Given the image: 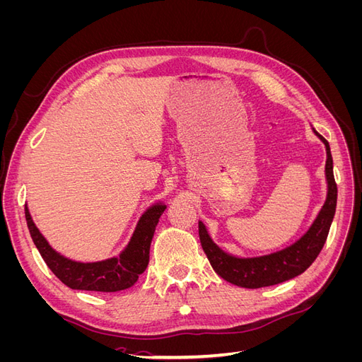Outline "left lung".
<instances>
[{
    "mask_svg": "<svg viewBox=\"0 0 362 362\" xmlns=\"http://www.w3.org/2000/svg\"><path fill=\"white\" fill-rule=\"evenodd\" d=\"M326 148L325 177L327 184L326 201L311 226L299 240L281 250L259 257H235L218 247L199 221V238L208 261L218 276L245 288L275 286L300 275L308 269L326 242L337 208V184L334 180V163L329 144L313 128Z\"/></svg>",
    "mask_w": 362,
    "mask_h": 362,
    "instance_id": "8db88e82",
    "label": "left lung"
}]
</instances>
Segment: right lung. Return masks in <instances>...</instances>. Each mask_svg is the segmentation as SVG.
<instances>
[{"mask_svg": "<svg viewBox=\"0 0 362 362\" xmlns=\"http://www.w3.org/2000/svg\"><path fill=\"white\" fill-rule=\"evenodd\" d=\"M164 210H166V204L163 202L151 205L139 218L127 247L117 257L93 262L75 261L52 249L48 240L42 235L36 223L33 222L27 205L25 218L33 242L40 252L42 258L64 286L72 290L112 293L133 287L139 275L146 270L152 237H154L158 218Z\"/></svg>", "mask_w": 362, "mask_h": 362, "instance_id": "right-lung-1", "label": "right lung"}]
</instances>
